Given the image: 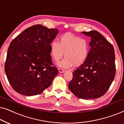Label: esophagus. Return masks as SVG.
<instances>
[{"label":"esophagus","instance_id":"34e87169","mask_svg":"<svg viewBox=\"0 0 124 124\" xmlns=\"http://www.w3.org/2000/svg\"><path fill=\"white\" fill-rule=\"evenodd\" d=\"M58 70L60 73H63L64 72H65V70H64V69H62V68H59Z\"/></svg>","mask_w":124,"mask_h":124}]
</instances>
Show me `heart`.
<instances>
[{
	"instance_id": "1",
	"label": "heart",
	"mask_w": 124,
	"mask_h": 124,
	"mask_svg": "<svg viewBox=\"0 0 124 124\" xmlns=\"http://www.w3.org/2000/svg\"><path fill=\"white\" fill-rule=\"evenodd\" d=\"M50 52L53 60L59 61L63 56L65 57L59 62V67L70 68L74 65L78 67L87 59L90 52V45L85 39L76 36L71 33H66L59 39V43L53 40L50 43Z\"/></svg>"
}]
</instances>
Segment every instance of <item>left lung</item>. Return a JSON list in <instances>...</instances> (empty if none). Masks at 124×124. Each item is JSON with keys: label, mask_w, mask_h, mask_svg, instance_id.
I'll return each mask as SVG.
<instances>
[{"label": "left lung", "mask_w": 124, "mask_h": 124, "mask_svg": "<svg viewBox=\"0 0 124 124\" xmlns=\"http://www.w3.org/2000/svg\"><path fill=\"white\" fill-rule=\"evenodd\" d=\"M82 33L91 37V48L85 62L73 72L68 87L78 98L95 99L106 94L115 78V50L96 30Z\"/></svg>", "instance_id": "left-lung-1"}]
</instances>
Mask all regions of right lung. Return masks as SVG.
<instances>
[{"instance_id": "right-lung-1", "label": "right lung", "mask_w": 124, "mask_h": 124, "mask_svg": "<svg viewBox=\"0 0 124 124\" xmlns=\"http://www.w3.org/2000/svg\"><path fill=\"white\" fill-rule=\"evenodd\" d=\"M58 32L57 29L33 25L10 43L5 72L16 92L26 96L36 95L51 85L58 70L53 66L50 46Z\"/></svg>"}]
</instances>
